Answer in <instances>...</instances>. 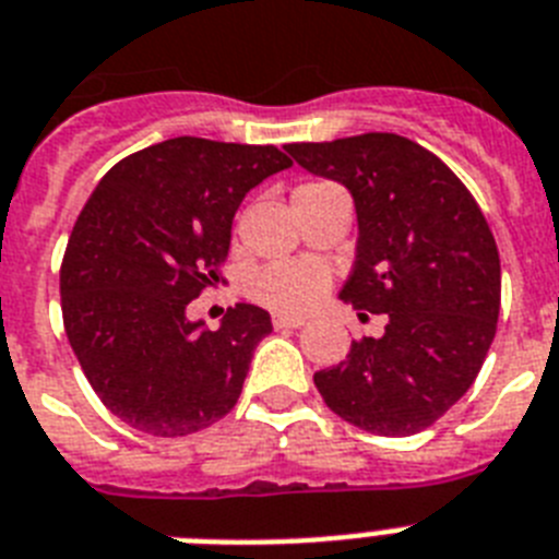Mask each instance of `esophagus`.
<instances>
[{
	"instance_id": "esophagus-1",
	"label": "esophagus",
	"mask_w": 559,
	"mask_h": 559,
	"mask_svg": "<svg viewBox=\"0 0 559 559\" xmlns=\"http://www.w3.org/2000/svg\"><path fill=\"white\" fill-rule=\"evenodd\" d=\"M302 317H288V313H274V329H299Z\"/></svg>"
}]
</instances>
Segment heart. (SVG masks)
<instances>
[{"mask_svg": "<svg viewBox=\"0 0 559 559\" xmlns=\"http://www.w3.org/2000/svg\"><path fill=\"white\" fill-rule=\"evenodd\" d=\"M329 274L313 262H274L253 274L251 294L280 313H302L320 302Z\"/></svg>", "mask_w": 559, "mask_h": 559, "instance_id": "b5f03b06", "label": "heart"}]
</instances>
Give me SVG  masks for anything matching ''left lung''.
Listing matches in <instances>:
<instances>
[{"instance_id":"obj_1","label":"left lung","mask_w":559,"mask_h":559,"mask_svg":"<svg viewBox=\"0 0 559 559\" xmlns=\"http://www.w3.org/2000/svg\"><path fill=\"white\" fill-rule=\"evenodd\" d=\"M313 177L348 188L357 260L340 299L389 313L313 385L345 423L417 435L472 389L497 331L500 253L486 216L440 156L396 133L285 145Z\"/></svg>"}]
</instances>
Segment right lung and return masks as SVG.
I'll return each mask as SVG.
<instances>
[{
	"label": "right lung",
	"mask_w": 559,
	"mask_h": 559,
	"mask_svg": "<svg viewBox=\"0 0 559 559\" xmlns=\"http://www.w3.org/2000/svg\"><path fill=\"white\" fill-rule=\"evenodd\" d=\"M285 168L274 145L177 136L124 156L82 207L59 271L64 334L142 435H193L237 405L271 313L239 302L207 331L188 302L219 280L239 202Z\"/></svg>",
	"instance_id": "obj_1"
}]
</instances>
